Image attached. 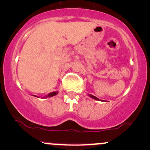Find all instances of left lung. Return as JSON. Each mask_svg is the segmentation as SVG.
<instances>
[{"mask_svg": "<svg viewBox=\"0 0 150 150\" xmlns=\"http://www.w3.org/2000/svg\"><path fill=\"white\" fill-rule=\"evenodd\" d=\"M88 96L89 97H91V98H92V99H95V100H97V101H104L103 100H101V99H99V98H97V97H96L95 96H93V95H92V94H88Z\"/></svg>", "mask_w": 150, "mask_h": 150, "instance_id": "obj_1", "label": "left lung"}]
</instances>
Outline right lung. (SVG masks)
Returning <instances> with one entry per match:
<instances>
[{"instance_id": "obj_1", "label": "right lung", "mask_w": 150, "mask_h": 150, "mask_svg": "<svg viewBox=\"0 0 150 150\" xmlns=\"http://www.w3.org/2000/svg\"><path fill=\"white\" fill-rule=\"evenodd\" d=\"M58 93V92H50L49 94H48L47 95H46V96H44V97H42V98H48V97H53V96H55V95H56V94H57ZM33 96H34V97H38V96H36V95H33Z\"/></svg>"}]
</instances>
